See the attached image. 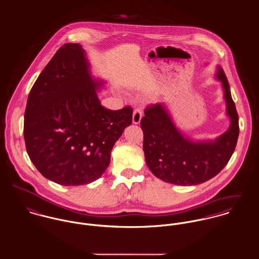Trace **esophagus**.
<instances>
[{
	"label": "esophagus",
	"mask_w": 259,
	"mask_h": 259,
	"mask_svg": "<svg viewBox=\"0 0 259 259\" xmlns=\"http://www.w3.org/2000/svg\"><path fill=\"white\" fill-rule=\"evenodd\" d=\"M143 117V110L142 108H136L134 111V114H133V122L138 124L140 123L141 119Z\"/></svg>",
	"instance_id": "obj_1"
}]
</instances>
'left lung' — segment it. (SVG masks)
I'll return each instance as SVG.
<instances>
[{
  "label": "left lung",
  "mask_w": 259,
  "mask_h": 259,
  "mask_svg": "<svg viewBox=\"0 0 259 259\" xmlns=\"http://www.w3.org/2000/svg\"><path fill=\"white\" fill-rule=\"evenodd\" d=\"M217 75L224 90L230 126L214 142L193 143L184 138L161 104L146 108L141 120L144 151L148 168L157 179L172 185H199L220 174L229 161L239 135L238 114L221 67Z\"/></svg>",
  "instance_id": "obj_1"
}]
</instances>
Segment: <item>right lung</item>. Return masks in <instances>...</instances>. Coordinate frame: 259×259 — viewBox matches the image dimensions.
I'll return each mask as SVG.
<instances>
[{"label": "right lung", "instance_id": "add662e5", "mask_svg": "<svg viewBox=\"0 0 259 259\" xmlns=\"http://www.w3.org/2000/svg\"><path fill=\"white\" fill-rule=\"evenodd\" d=\"M84 51L62 46L35 81L24 120L27 152L37 170L61 185H88L111 162V149L132 124L133 109H105Z\"/></svg>", "mask_w": 259, "mask_h": 259}]
</instances>
